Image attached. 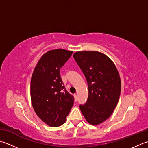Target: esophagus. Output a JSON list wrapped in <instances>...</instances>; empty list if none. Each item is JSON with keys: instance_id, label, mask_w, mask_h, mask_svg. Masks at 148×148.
<instances>
[{"instance_id": "1", "label": "esophagus", "mask_w": 148, "mask_h": 148, "mask_svg": "<svg viewBox=\"0 0 148 148\" xmlns=\"http://www.w3.org/2000/svg\"><path fill=\"white\" fill-rule=\"evenodd\" d=\"M74 100H75V101H76L77 100V94H75L74 95Z\"/></svg>"}]
</instances>
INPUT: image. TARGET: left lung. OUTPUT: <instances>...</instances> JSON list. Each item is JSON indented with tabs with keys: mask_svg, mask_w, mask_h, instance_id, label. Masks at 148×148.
Segmentation results:
<instances>
[{
	"mask_svg": "<svg viewBox=\"0 0 148 148\" xmlns=\"http://www.w3.org/2000/svg\"><path fill=\"white\" fill-rule=\"evenodd\" d=\"M88 83V96L79 108L86 121L99 125L111 116L119 99L121 82L114 62L98 51H78L73 55Z\"/></svg>",
	"mask_w": 148,
	"mask_h": 148,
	"instance_id": "left-lung-1",
	"label": "left lung"
}]
</instances>
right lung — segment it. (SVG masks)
Listing matches in <instances>:
<instances>
[{
	"label": "right lung",
	"mask_w": 148,
	"mask_h": 148,
	"mask_svg": "<svg viewBox=\"0 0 148 148\" xmlns=\"http://www.w3.org/2000/svg\"><path fill=\"white\" fill-rule=\"evenodd\" d=\"M73 51L58 49L41 57L31 80V99L34 112L48 126L58 127L65 123L74 104V97L66 90L60 71Z\"/></svg>",
	"instance_id": "obj_1"
}]
</instances>
